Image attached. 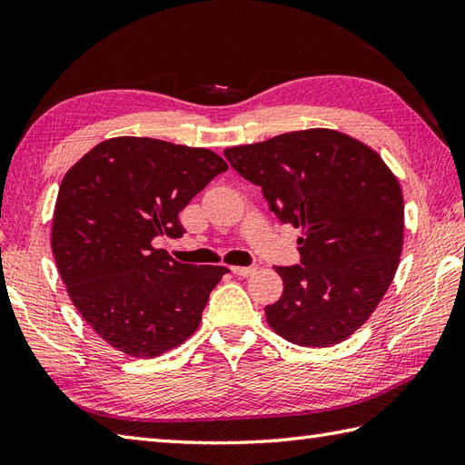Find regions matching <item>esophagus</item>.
<instances>
[{
    "mask_svg": "<svg viewBox=\"0 0 465 465\" xmlns=\"http://www.w3.org/2000/svg\"><path fill=\"white\" fill-rule=\"evenodd\" d=\"M232 272L240 278H248V276L253 274V272H256V268H253V266H233Z\"/></svg>",
    "mask_w": 465,
    "mask_h": 465,
    "instance_id": "obj_1",
    "label": "esophagus"
}]
</instances>
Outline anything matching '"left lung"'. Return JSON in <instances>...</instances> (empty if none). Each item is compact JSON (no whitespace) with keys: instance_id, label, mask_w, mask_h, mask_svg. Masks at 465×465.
Returning <instances> with one entry per match:
<instances>
[{"instance_id":"8db88e82","label":"left lung","mask_w":465,"mask_h":465,"mask_svg":"<svg viewBox=\"0 0 465 465\" xmlns=\"http://www.w3.org/2000/svg\"><path fill=\"white\" fill-rule=\"evenodd\" d=\"M262 187L282 223L302 230L300 266H278L284 292L266 306L276 334L300 347L347 341L375 312L403 250V193L369 144L306 129L223 151Z\"/></svg>"}]
</instances>
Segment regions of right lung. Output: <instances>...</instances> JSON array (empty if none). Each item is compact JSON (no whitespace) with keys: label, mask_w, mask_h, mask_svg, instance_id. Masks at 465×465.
<instances>
[{"label":"right lung","mask_w":465,"mask_h":465,"mask_svg":"<svg viewBox=\"0 0 465 465\" xmlns=\"http://www.w3.org/2000/svg\"><path fill=\"white\" fill-rule=\"evenodd\" d=\"M220 154L147 136L98 143L64 175L52 252L82 318L113 349L153 359L202 322L223 266H193L153 248L181 238L179 213L215 175Z\"/></svg>","instance_id":"1"}]
</instances>
